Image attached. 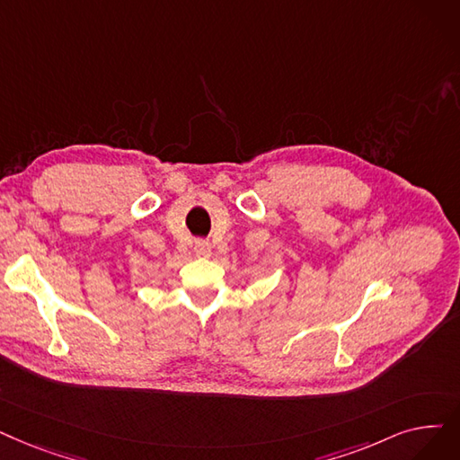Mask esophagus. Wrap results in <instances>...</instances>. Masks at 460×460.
<instances>
[{"instance_id": "34e87169", "label": "esophagus", "mask_w": 460, "mask_h": 460, "mask_svg": "<svg viewBox=\"0 0 460 460\" xmlns=\"http://www.w3.org/2000/svg\"><path fill=\"white\" fill-rule=\"evenodd\" d=\"M195 253L199 257H207L210 253V244L207 241H195Z\"/></svg>"}]
</instances>
